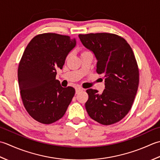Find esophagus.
<instances>
[{"label": "esophagus", "instance_id": "34e87169", "mask_svg": "<svg viewBox=\"0 0 160 160\" xmlns=\"http://www.w3.org/2000/svg\"><path fill=\"white\" fill-rule=\"evenodd\" d=\"M83 88H80V87H77L76 88V94H78V93L81 92V91H83Z\"/></svg>", "mask_w": 160, "mask_h": 160}]
</instances>
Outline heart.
Returning a JSON list of instances; mask_svg holds the SVG:
<instances>
[{"instance_id":"b5f03b06","label":"heart","mask_w":160,"mask_h":160,"mask_svg":"<svg viewBox=\"0 0 160 160\" xmlns=\"http://www.w3.org/2000/svg\"><path fill=\"white\" fill-rule=\"evenodd\" d=\"M88 52V51H87V50H83V51H81V54H84V53H86V52Z\"/></svg>"}]
</instances>
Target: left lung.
I'll list each match as a JSON object with an SVG mask.
<instances>
[{
  "label": "left lung",
  "mask_w": 160,
  "mask_h": 160,
  "mask_svg": "<svg viewBox=\"0 0 160 160\" xmlns=\"http://www.w3.org/2000/svg\"><path fill=\"white\" fill-rule=\"evenodd\" d=\"M79 37L94 54L97 72L105 77L102 94L96 90H86L87 112L101 124H113L128 114L138 92L139 69L134 53L125 39L117 34L90 33Z\"/></svg>",
  "instance_id": "obj_1"
}]
</instances>
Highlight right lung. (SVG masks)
<instances>
[{
	"label": "right lung",
	"instance_id": "obj_1",
	"mask_svg": "<svg viewBox=\"0 0 160 160\" xmlns=\"http://www.w3.org/2000/svg\"><path fill=\"white\" fill-rule=\"evenodd\" d=\"M75 38L55 33L37 35L26 47L19 63L18 79L25 108L32 118L50 124L63 117L75 94L56 79Z\"/></svg>",
	"mask_w": 160,
	"mask_h": 160
}]
</instances>
